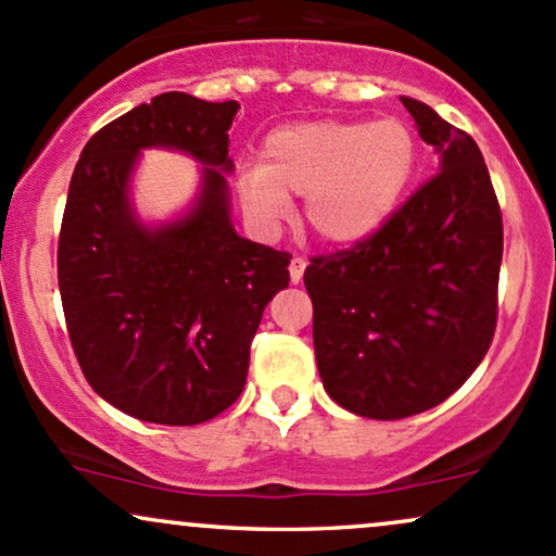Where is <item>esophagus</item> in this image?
Listing matches in <instances>:
<instances>
[{"label": "esophagus", "mask_w": 556, "mask_h": 556, "mask_svg": "<svg viewBox=\"0 0 556 556\" xmlns=\"http://www.w3.org/2000/svg\"><path fill=\"white\" fill-rule=\"evenodd\" d=\"M305 266H308V261H305L303 256H295L290 261V279L292 282H300V279H303V271H305Z\"/></svg>", "instance_id": "1"}]
</instances>
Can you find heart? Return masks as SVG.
<instances>
[{"label": "heart", "mask_w": 556, "mask_h": 556, "mask_svg": "<svg viewBox=\"0 0 556 556\" xmlns=\"http://www.w3.org/2000/svg\"><path fill=\"white\" fill-rule=\"evenodd\" d=\"M420 159L416 132L402 119H318L269 132L261 164L238 175V198L258 227L290 216V195L305 198L303 219L331 245L374 235L410 188Z\"/></svg>", "instance_id": "heart-1"}]
</instances>
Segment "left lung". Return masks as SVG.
I'll return each mask as SVG.
<instances>
[{
	"instance_id": "8db88e82",
	"label": "left lung",
	"mask_w": 556,
	"mask_h": 556,
	"mask_svg": "<svg viewBox=\"0 0 556 556\" xmlns=\"http://www.w3.org/2000/svg\"><path fill=\"white\" fill-rule=\"evenodd\" d=\"M402 104L442 172L366 240L311 258L303 277L324 389L376 420L429 410L476 371L494 340L504 245L476 140L424 101Z\"/></svg>"
}]
</instances>
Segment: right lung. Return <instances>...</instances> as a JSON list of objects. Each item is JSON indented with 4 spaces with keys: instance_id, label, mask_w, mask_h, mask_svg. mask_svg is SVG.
<instances>
[{
    "instance_id": "right-lung-1",
    "label": "right lung",
    "mask_w": 556,
    "mask_h": 556,
    "mask_svg": "<svg viewBox=\"0 0 556 556\" xmlns=\"http://www.w3.org/2000/svg\"><path fill=\"white\" fill-rule=\"evenodd\" d=\"M238 101L169 91L88 140L70 180L56 277L83 376L127 416L195 426L245 387L251 342L269 300L290 282V253L251 242L229 222L225 172ZM202 163L197 206L172 226L139 225L126 182L140 148Z\"/></svg>"
}]
</instances>
